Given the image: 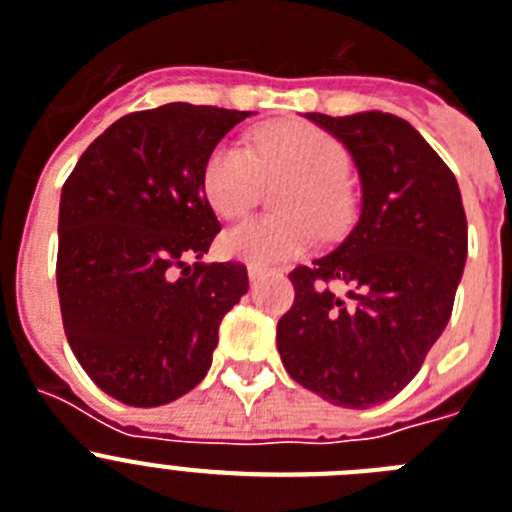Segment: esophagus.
I'll return each mask as SVG.
<instances>
[{"mask_svg":"<svg viewBox=\"0 0 512 512\" xmlns=\"http://www.w3.org/2000/svg\"><path fill=\"white\" fill-rule=\"evenodd\" d=\"M247 275H250V283H260L262 278H265V270L255 268V265H250V268H247Z\"/></svg>","mask_w":512,"mask_h":512,"instance_id":"esophagus-1","label":"esophagus"}]
</instances>
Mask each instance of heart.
Segmentation results:
<instances>
[{
	"label": "heart",
	"mask_w": 512,
	"mask_h": 512,
	"mask_svg": "<svg viewBox=\"0 0 512 512\" xmlns=\"http://www.w3.org/2000/svg\"><path fill=\"white\" fill-rule=\"evenodd\" d=\"M348 151L322 128L281 123L255 133L252 146L221 141L203 167V190L221 219H239L260 201L265 180H296L283 211L293 219H250L221 237V250L255 268L306 255L319 229L335 231L348 216Z\"/></svg>",
	"instance_id": "1"
}]
</instances>
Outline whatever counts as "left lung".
<instances>
[{
    "label": "left lung",
    "instance_id": "obj_1",
    "mask_svg": "<svg viewBox=\"0 0 512 512\" xmlns=\"http://www.w3.org/2000/svg\"><path fill=\"white\" fill-rule=\"evenodd\" d=\"M353 157L361 216L330 255L296 268L275 332L288 376L327 402L368 410L415 379L446 330L469 234L459 182L404 118L306 113ZM351 288L342 300L323 286Z\"/></svg>",
    "mask_w": 512,
    "mask_h": 512
}]
</instances>
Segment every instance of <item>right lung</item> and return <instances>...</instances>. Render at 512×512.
<instances>
[{
  "label": "right lung",
  "mask_w": 512,
  "mask_h": 512,
  "mask_svg": "<svg viewBox=\"0 0 512 512\" xmlns=\"http://www.w3.org/2000/svg\"><path fill=\"white\" fill-rule=\"evenodd\" d=\"M247 115L190 102L123 115L61 190L66 340L118 402L159 407L201 384L221 319L250 288L239 262H201L219 234L203 167ZM190 256L199 262L190 266Z\"/></svg>",
  "instance_id": "obj_1"
}]
</instances>
